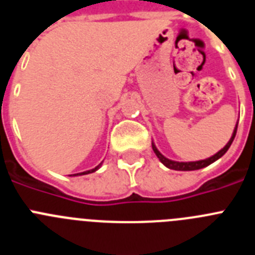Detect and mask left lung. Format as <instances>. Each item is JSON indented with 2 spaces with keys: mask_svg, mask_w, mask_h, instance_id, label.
<instances>
[{
  "mask_svg": "<svg viewBox=\"0 0 255 255\" xmlns=\"http://www.w3.org/2000/svg\"><path fill=\"white\" fill-rule=\"evenodd\" d=\"M236 131H238V124H236V128H235V130H234V134H233V136H231V139H230L229 143H227L226 145H225V147L220 150V152L216 153L215 155H212L211 158L203 159V161H197V162H175V161H171V159H167L166 157H163V155H162L161 153L158 152V149L155 148L154 144H152V148H153V150H154L155 154H157V157L159 158V161H161L162 163L166 166V167L171 168V170H176V171H194V170H199V168L206 167V166H208V164L213 163V162L217 161L218 158H221V157H222V155H224L225 153L227 152V150H229L230 145L233 144L234 139H235Z\"/></svg>",
  "mask_w": 255,
  "mask_h": 255,
  "instance_id": "obj_1",
  "label": "left lung"
}]
</instances>
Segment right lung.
<instances>
[{"mask_svg":"<svg viewBox=\"0 0 255 255\" xmlns=\"http://www.w3.org/2000/svg\"><path fill=\"white\" fill-rule=\"evenodd\" d=\"M100 166H101V164H98V166H97L96 168H93V170H91V171H85V172H82V173H75V175H87V173L94 172V171H96V170H98V168H100Z\"/></svg>","mask_w":255,"mask_h":255,"instance_id":"right-lung-1","label":"right lung"}]
</instances>
